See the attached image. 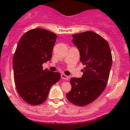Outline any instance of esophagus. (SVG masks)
<instances>
[{"instance_id":"esophagus-1","label":"esophagus","mask_w":130,"mask_h":130,"mask_svg":"<svg viewBox=\"0 0 130 130\" xmlns=\"http://www.w3.org/2000/svg\"><path fill=\"white\" fill-rule=\"evenodd\" d=\"M61 78H62V79H65V80H68V79H69V77H68L67 75H65L64 73H61Z\"/></svg>"}]
</instances>
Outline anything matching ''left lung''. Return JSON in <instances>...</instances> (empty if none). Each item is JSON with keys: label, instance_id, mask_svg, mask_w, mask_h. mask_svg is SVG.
Listing matches in <instances>:
<instances>
[{"label": "left lung", "instance_id": "left-lung-1", "mask_svg": "<svg viewBox=\"0 0 130 130\" xmlns=\"http://www.w3.org/2000/svg\"><path fill=\"white\" fill-rule=\"evenodd\" d=\"M80 61L84 65L81 77H71V90L66 94L69 102L77 106L92 103L106 88L112 65L109 45L101 36L88 31L72 36Z\"/></svg>", "mask_w": 130, "mask_h": 130}]
</instances>
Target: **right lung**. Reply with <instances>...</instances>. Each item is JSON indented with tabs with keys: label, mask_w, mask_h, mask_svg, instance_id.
I'll use <instances>...</instances> for the list:
<instances>
[{
	"label": "right lung",
	"mask_w": 130,
	"mask_h": 130,
	"mask_svg": "<svg viewBox=\"0 0 130 130\" xmlns=\"http://www.w3.org/2000/svg\"><path fill=\"white\" fill-rule=\"evenodd\" d=\"M57 36L46 29L35 28L19 40L13 59L14 81L19 96L27 103L45 102L52 86L61 78L58 72L43 69L50 61Z\"/></svg>",
	"instance_id": "right-lung-1"
}]
</instances>
